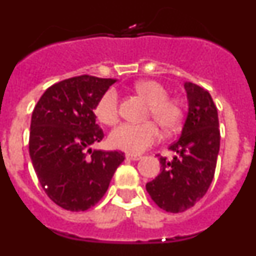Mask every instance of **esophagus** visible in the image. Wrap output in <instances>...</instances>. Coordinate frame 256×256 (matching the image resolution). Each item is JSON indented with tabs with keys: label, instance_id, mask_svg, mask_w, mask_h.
Listing matches in <instances>:
<instances>
[{
	"label": "esophagus",
	"instance_id": "1",
	"mask_svg": "<svg viewBox=\"0 0 256 256\" xmlns=\"http://www.w3.org/2000/svg\"><path fill=\"white\" fill-rule=\"evenodd\" d=\"M126 159L133 160V162H137V160L141 159V156H140V155H134V154H126Z\"/></svg>",
	"mask_w": 256,
	"mask_h": 256
}]
</instances>
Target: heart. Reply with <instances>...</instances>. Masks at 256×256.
Here are the masks:
<instances>
[{
    "label": "heart",
    "mask_w": 256,
    "mask_h": 256,
    "mask_svg": "<svg viewBox=\"0 0 256 256\" xmlns=\"http://www.w3.org/2000/svg\"><path fill=\"white\" fill-rule=\"evenodd\" d=\"M136 94L150 104L152 115L162 130H173L182 120V108L177 101L168 98V91L156 80H140L133 86ZM94 115L102 124L114 126L119 120V96L114 88L102 94L94 106ZM160 137V130L155 123L122 124L110 133L108 142L114 148L130 154H141L151 148Z\"/></svg>",
    "instance_id": "b5f03b06"
}]
</instances>
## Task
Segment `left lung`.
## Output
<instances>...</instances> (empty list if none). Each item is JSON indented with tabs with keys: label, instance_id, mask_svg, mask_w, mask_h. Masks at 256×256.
I'll list each match as a JSON object with an SVG mask.
<instances>
[{
	"label": "left lung",
	"instance_id": "obj_1",
	"mask_svg": "<svg viewBox=\"0 0 256 256\" xmlns=\"http://www.w3.org/2000/svg\"><path fill=\"white\" fill-rule=\"evenodd\" d=\"M188 112L180 137L169 146L172 160L160 158L162 173L146 184L155 204L169 212H182L198 202L214 178L220 146L218 112L209 92L184 83Z\"/></svg>",
	"mask_w": 256,
	"mask_h": 256
}]
</instances>
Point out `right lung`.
<instances>
[{
	"label": "right lung",
	"instance_id": "right-lung-1",
	"mask_svg": "<svg viewBox=\"0 0 256 256\" xmlns=\"http://www.w3.org/2000/svg\"><path fill=\"white\" fill-rule=\"evenodd\" d=\"M116 79L80 76L46 90L30 122L29 155L40 186L56 205L84 212L108 191L124 162L122 151L92 150L102 130L94 106Z\"/></svg>",
	"mask_w": 256,
	"mask_h": 256
}]
</instances>
